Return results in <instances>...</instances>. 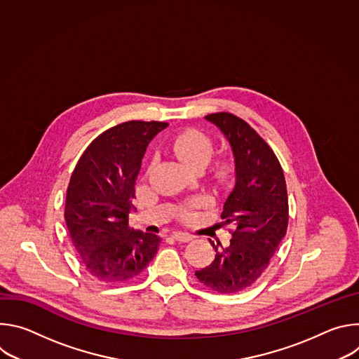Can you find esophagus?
Returning <instances> with one entry per match:
<instances>
[{
  "label": "esophagus",
  "instance_id": "1",
  "mask_svg": "<svg viewBox=\"0 0 359 359\" xmlns=\"http://www.w3.org/2000/svg\"><path fill=\"white\" fill-rule=\"evenodd\" d=\"M172 237H173L176 241H182V243H187V241L193 240V236H191V234L180 233V231H175V233L172 234Z\"/></svg>",
  "mask_w": 359,
  "mask_h": 359
}]
</instances>
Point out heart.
I'll list each match as a JSON object with an SVG mask.
<instances>
[{"label":"heart","mask_w":359,"mask_h":359,"mask_svg":"<svg viewBox=\"0 0 359 359\" xmlns=\"http://www.w3.org/2000/svg\"><path fill=\"white\" fill-rule=\"evenodd\" d=\"M172 150L186 166L193 170H201L212 158L213 143L210 137L203 132L197 129H187L172 140ZM231 172L233 165L227 159L219 161L213 169L215 177L222 183L230 179Z\"/></svg>","instance_id":"heart-1"}]
</instances>
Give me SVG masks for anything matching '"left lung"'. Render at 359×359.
Masks as SVG:
<instances>
[{"label":"left lung","instance_id":"obj_1","mask_svg":"<svg viewBox=\"0 0 359 359\" xmlns=\"http://www.w3.org/2000/svg\"><path fill=\"white\" fill-rule=\"evenodd\" d=\"M227 139L234 158V187L226 198L222 226L231 224L230 245L212 241L216 257L196 271L206 287L237 292L250 287L269 267L287 233L288 198L281 165L271 147L243 119L227 114L204 118Z\"/></svg>","mask_w":359,"mask_h":359}]
</instances>
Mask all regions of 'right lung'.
Returning a JSON list of instances; mask_svg holds the SVG:
<instances>
[{
    "label": "right lung",
    "mask_w": 359,
    "mask_h": 359,
    "mask_svg": "<svg viewBox=\"0 0 359 359\" xmlns=\"http://www.w3.org/2000/svg\"><path fill=\"white\" fill-rule=\"evenodd\" d=\"M165 122L130 121L99 135L76 163L67 190L65 222L86 271L105 283L139 276L161 237L129 229L135 182L150 140Z\"/></svg>",
    "instance_id": "add662e5"
}]
</instances>
